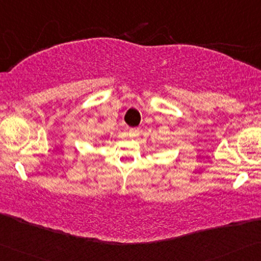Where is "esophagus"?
<instances>
[{
    "instance_id": "1",
    "label": "esophagus",
    "mask_w": 261,
    "mask_h": 261,
    "mask_svg": "<svg viewBox=\"0 0 261 261\" xmlns=\"http://www.w3.org/2000/svg\"><path fill=\"white\" fill-rule=\"evenodd\" d=\"M128 134H129L130 138H136V136H139L140 134V129L139 128H130L129 132H128Z\"/></svg>"
}]
</instances>
